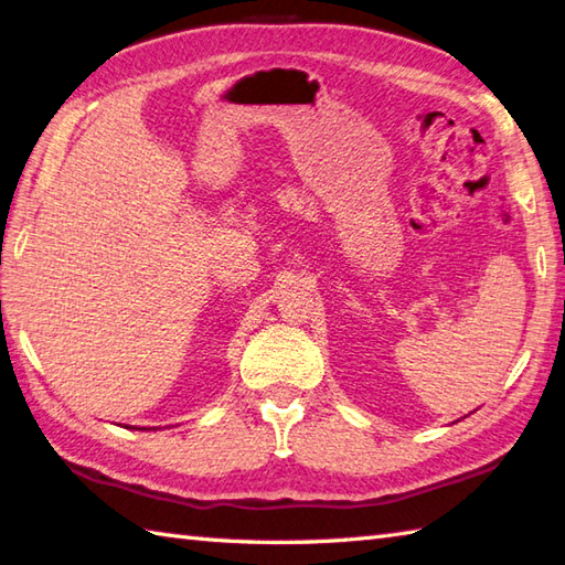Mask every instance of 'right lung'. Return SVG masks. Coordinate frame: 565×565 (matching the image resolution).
Wrapping results in <instances>:
<instances>
[{
    "instance_id": "right-lung-1",
    "label": "right lung",
    "mask_w": 565,
    "mask_h": 565,
    "mask_svg": "<svg viewBox=\"0 0 565 565\" xmlns=\"http://www.w3.org/2000/svg\"><path fill=\"white\" fill-rule=\"evenodd\" d=\"M134 429H136V427H134ZM142 429H146V427H142Z\"/></svg>"
}]
</instances>
